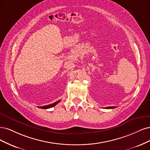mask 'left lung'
<instances>
[{"label": "left lung", "instance_id": "1", "mask_svg": "<svg viewBox=\"0 0 150 150\" xmlns=\"http://www.w3.org/2000/svg\"><path fill=\"white\" fill-rule=\"evenodd\" d=\"M116 108V107H106L105 108H107V109H113Z\"/></svg>", "mask_w": 150, "mask_h": 150}]
</instances>
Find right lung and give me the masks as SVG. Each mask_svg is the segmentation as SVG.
<instances>
[{
	"label": "right lung",
	"instance_id": "obj_1",
	"mask_svg": "<svg viewBox=\"0 0 150 150\" xmlns=\"http://www.w3.org/2000/svg\"><path fill=\"white\" fill-rule=\"evenodd\" d=\"M60 101V100H59L56 101V102L54 103H52V104H50L49 105H45V106H42V107H38V108H42V109H48V108H52V107H55V106L58 103H59Z\"/></svg>",
	"mask_w": 150,
	"mask_h": 150
}]
</instances>
